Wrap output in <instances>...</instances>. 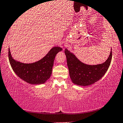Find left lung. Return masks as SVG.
I'll return each instance as SVG.
<instances>
[{
  "mask_svg": "<svg viewBox=\"0 0 123 123\" xmlns=\"http://www.w3.org/2000/svg\"><path fill=\"white\" fill-rule=\"evenodd\" d=\"M70 78L74 84L82 86L95 83L105 75L111 61L112 50L106 61L96 65H87L81 62L75 55L65 49Z\"/></svg>",
  "mask_w": 123,
  "mask_h": 123,
  "instance_id": "left-lung-1",
  "label": "left lung"
}]
</instances>
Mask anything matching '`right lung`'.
I'll return each mask as SVG.
<instances>
[{"mask_svg":"<svg viewBox=\"0 0 123 123\" xmlns=\"http://www.w3.org/2000/svg\"><path fill=\"white\" fill-rule=\"evenodd\" d=\"M62 50L61 47H54L39 61L24 63L13 59L9 48L8 57L12 69L19 77L30 84L39 85L44 84L49 79L55 57Z\"/></svg>","mask_w":123,"mask_h":123,"instance_id":"right-lung-1","label":"right lung"}]
</instances>
